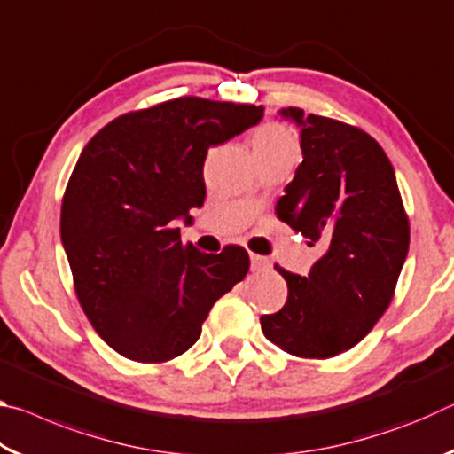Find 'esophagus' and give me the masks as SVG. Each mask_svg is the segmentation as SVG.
I'll use <instances>...</instances> for the list:
<instances>
[{
	"instance_id": "esophagus-1",
	"label": "esophagus",
	"mask_w": 454,
	"mask_h": 454,
	"mask_svg": "<svg viewBox=\"0 0 454 454\" xmlns=\"http://www.w3.org/2000/svg\"><path fill=\"white\" fill-rule=\"evenodd\" d=\"M250 266L254 272H262L266 268H270V260L258 254H250Z\"/></svg>"
}]
</instances>
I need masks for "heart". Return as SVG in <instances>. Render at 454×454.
<instances>
[{
	"instance_id": "b5f03b06",
	"label": "heart",
	"mask_w": 454,
	"mask_h": 454,
	"mask_svg": "<svg viewBox=\"0 0 454 454\" xmlns=\"http://www.w3.org/2000/svg\"><path fill=\"white\" fill-rule=\"evenodd\" d=\"M254 153H296L298 145L294 136L280 124H264L252 137Z\"/></svg>"
}]
</instances>
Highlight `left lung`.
<instances>
[{
	"mask_svg": "<svg viewBox=\"0 0 454 454\" xmlns=\"http://www.w3.org/2000/svg\"><path fill=\"white\" fill-rule=\"evenodd\" d=\"M301 129L302 164L276 216L325 244L309 276L288 284L280 312L260 318L268 340L302 358H330L371 333L393 301L411 230L393 164L374 137L342 121L282 107Z\"/></svg>",
	"mask_w": 454,
	"mask_h": 454,
	"instance_id": "obj_1",
	"label": "left lung"
}]
</instances>
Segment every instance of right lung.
Wrapping results in <instances>:
<instances>
[{
	"instance_id": "add662e5",
	"label": "right lung",
	"mask_w": 454,
	"mask_h": 454,
	"mask_svg": "<svg viewBox=\"0 0 454 454\" xmlns=\"http://www.w3.org/2000/svg\"><path fill=\"white\" fill-rule=\"evenodd\" d=\"M262 116V106L178 98L116 118L83 148L61 244L83 312L121 356L164 363L186 352L214 302L244 280V248L204 254L174 224L204 204L208 148Z\"/></svg>"
}]
</instances>
